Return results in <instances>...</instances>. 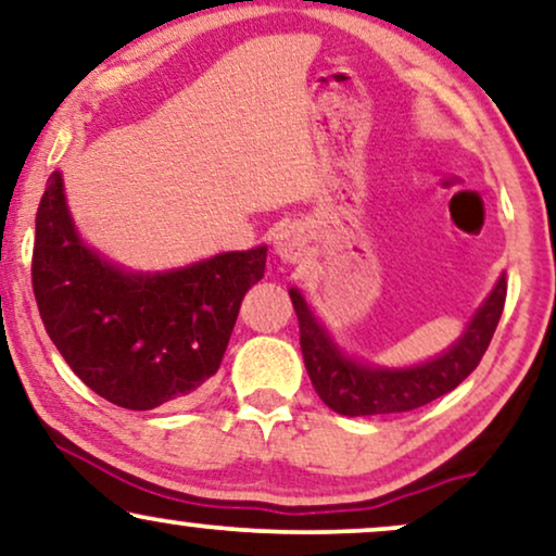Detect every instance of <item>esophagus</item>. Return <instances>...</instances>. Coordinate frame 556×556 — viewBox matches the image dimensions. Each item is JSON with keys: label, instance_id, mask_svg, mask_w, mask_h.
<instances>
[{"label": "esophagus", "instance_id": "1", "mask_svg": "<svg viewBox=\"0 0 556 556\" xmlns=\"http://www.w3.org/2000/svg\"><path fill=\"white\" fill-rule=\"evenodd\" d=\"M274 251H277V256L282 258L285 264H298V261H303L307 253L305 232L295 225L285 227V230H279L277 238H274Z\"/></svg>", "mask_w": 556, "mask_h": 556}]
</instances>
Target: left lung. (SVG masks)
Returning a JSON list of instances; mask_svg holds the SVG:
<instances>
[{"mask_svg":"<svg viewBox=\"0 0 556 556\" xmlns=\"http://www.w3.org/2000/svg\"><path fill=\"white\" fill-rule=\"evenodd\" d=\"M507 295L505 277L494 285L477 316L469 320L464 337L451 350L414 367H372L346 354L318 324L298 290H290L300 324V350L305 370L324 404L344 417H370V414L412 412L451 393L477 370L492 333L503 316Z\"/></svg>","mask_w":556,"mask_h":556,"instance_id":"8db88e82","label":"left lung"}]
</instances>
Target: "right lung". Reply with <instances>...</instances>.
<instances>
[{"mask_svg":"<svg viewBox=\"0 0 556 556\" xmlns=\"http://www.w3.org/2000/svg\"><path fill=\"white\" fill-rule=\"evenodd\" d=\"M266 245L163 274H134L79 240L62 173L36 214L33 292L51 342L87 388L147 412L191 396L217 372Z\"/></svg>","mask_w":556,"mask_h":556,"instance_id":"obj_1","label":"right lung"}]
</instances>
